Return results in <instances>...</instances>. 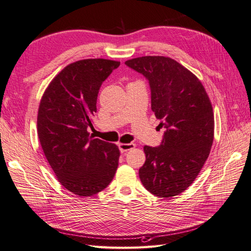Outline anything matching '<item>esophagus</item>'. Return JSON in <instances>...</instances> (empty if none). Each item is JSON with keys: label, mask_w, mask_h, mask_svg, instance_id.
<instances>
[{"label": "esophagus", "mask_w": 251, "mask_h": 251, "mask_svg": "<svg viewBox=\"0 0 251 251\" xmlns=\"http://www.w3.org/2000/svg\"><path fill=\"white\" fill-rule=\"evenodd\" d=\"M118 148L121 153H126V151L135 148V143H118Z\"/></svg>", "instance_id": "obj_1"}]
</instances>
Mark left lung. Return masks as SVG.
Wrapping results in <instances>:
<instances>
[{
  "label": "left lung",
  "mask_w": 251,
  "mask_h": 251,
  "mask_svg": "<svg viewBox=\"0 0 251 251\" xmlns=\"http://www.w3.org/2000/svg\"><path fill=\"white\" fill-rule=\"evenodd\" d=\"M149 80L151 110L164 127L159 147L143 148L141 183L160 198L183 193L198 176L214 141L215 119L199 78L171 57L141 56L125 63Z\"/></svg>",
  "instance_id": "1"
}]
</instances>
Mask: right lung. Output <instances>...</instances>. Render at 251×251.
I'll list each match as a JSON object with an SVG mask.
<instances>
[{"mask_svg": "<svg viewBox=\"0 0 251 251\" xmlns=\"http://www.w3.org/2000/svg\"><path fill=\"white\" fill-rule=\"evenodd\" d=\"M120 62L81 59L65 67L42 96L37 135L59 183L79 197L101 192L116 173L120 151L116 144L92 138L97 95L101 83Z\"/></svg>", "mask_w": 251, "mask_h": 251, "instance_id": "obj_1", "label": "right lung"}]
</instances>
